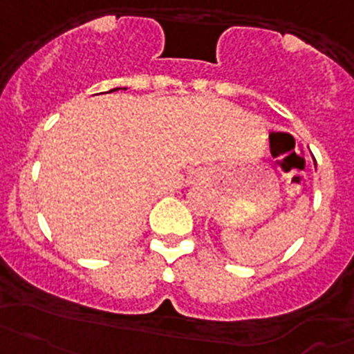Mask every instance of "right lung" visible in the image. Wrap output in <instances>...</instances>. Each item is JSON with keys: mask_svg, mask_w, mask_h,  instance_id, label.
<instances>
[{"mask_svg": "<svg viewBox=\"0 0 354 354\" xmlns=\"http://www.w3.org/2000/svg\"><path fill=\"white\" fill-rule=\"evenodd\" d=\"M113 91H118V88H113ZM113 91H111V92H113Z\"/></svg>", "mask_w": 354, "mask_h": 354, "instance_id": "1", "label": "right lung"}]
</instances>
